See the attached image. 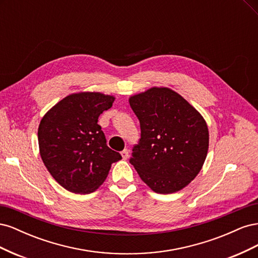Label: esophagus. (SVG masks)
<instances>
[{"mask_svg": "<svg viewBox=\"0 0 258 258\" xmlns=\"http://www.w3.org/2000/svg\"><path fill=\"white\" fill-rule=\"evenodd\" d=\"M120 154H121L122 159H127L129 157V150H127V148H124V150Z\"/></svg>", "mask_w": 258, "mask_h": 258, "instance_id": "34e87169", "label": "esophagus"}]
</instances>
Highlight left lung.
I'll list each match as a JSON object with an SVG mask.
<instances>
[{
    "instance_id": "obj_1",
    "label": "left lung",
    "mask_w": 258,
    "mask_h": 258,
    "mask_svg": "<svg viewBox=\"0 0 258 258\" xmlns=\"http://www.w3.org/2000/svg\"><path fill=\"white\" fill-rule=\"evenodd\" d=\"M141 128L130 163L158 194L184 188L197 176L209 148L207 122L169 88L154 87L129 99Z\"/></svg>"
}]
</instances>
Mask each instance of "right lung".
<instances>
[{"mask_svg":"<svg viewBox=\"0 0 258 258\" xmlns=\"http://www.w3.org/2000/svg\"><path fill=\"white\" fill-rule=\"evenodd\" d=\"M115 98L99 92L73 93L45 114L38 126L45 167L69 191L89 194L104 182L113 162L121 159L106 144L99 116Z\"/></svg>","mask_w":258,"mask_h":258,"instance_id":"obj_1","label":"right lung"}]
</instances>
